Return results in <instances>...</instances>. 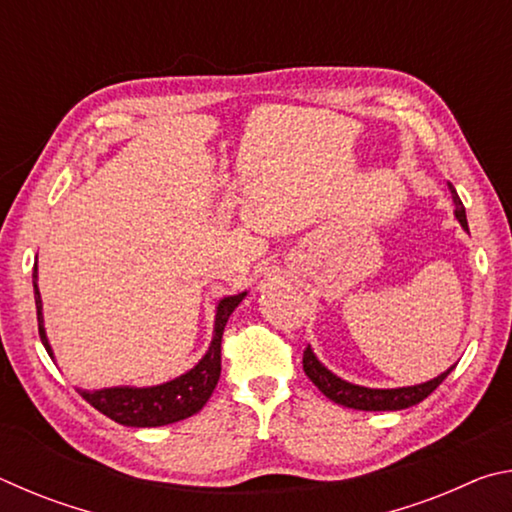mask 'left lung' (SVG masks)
Returning a JSON list of instances; mask_svg holds the SVG:
<instances>
[{
    "instance_id": "left-lung-1",
    "label": "left lung",
    "mask_w": 512,
    "mask_h": 512,
    "mask_svg": "<svg viewBox=\"0 0 512 512\" xmlns=\"http://www.w3.org/2000/svg\"><path fill=\"white\" fill-rule=\"evenodd\" d=\"M449 192H452L454 205H456V210H454L456 219L467 230L465 207L461 203V198H458L452 183H449ZM302 370H305V375L318 386V391L336 404L348 406V409H357V411H400V409H409V406L422 402L424 397H429L440 384H443L445 377L454 370V366L445 370L443 375H438L436 379L424 381V384H418V386L366 388V386L350 384V381H345L341 377H336L334 372H329L323 363L316 359V354L311 352V348L307 345L305 354H302Z\"/></svg>"
}]
</instances>
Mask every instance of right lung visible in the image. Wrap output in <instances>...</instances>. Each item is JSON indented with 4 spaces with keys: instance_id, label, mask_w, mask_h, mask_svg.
Returning a JSON list of instances; mask_svg holds the SVG:
<instances>
[{
    "instance_id": "obj_1",
    "label": "right lung",
    "mask_w": 512,
    "mask_h": 512,
    "mask_svg": "<svg viewBox=\"0 0 512 512\" xmlns=\"http://www.w3.org/2000/svg\"><path fill=\"white\" fill-rule=\"evenodd\" d=\"M38 268L33 266V291H36V309H38V332L40 341L54 359L51 345L47 341L45 325H42V300L38 291ZM246 291L239 296H228L219 300L216 305V318H214V336L210 343V350L205 357L196 363V366L180 375L176 379L167 381L160 386L149 388H133V386H115V388H101V391H83L76 388L85 402L92 404L94 409L108 415L124 427H162V424H171L185 418H192L210 400L216 384L221 377V339L223 329L232 311L244 300Z\"/></svg>"
}]
</instances>
